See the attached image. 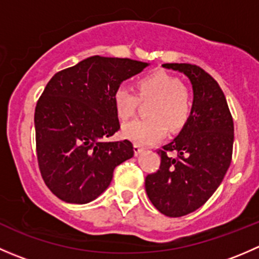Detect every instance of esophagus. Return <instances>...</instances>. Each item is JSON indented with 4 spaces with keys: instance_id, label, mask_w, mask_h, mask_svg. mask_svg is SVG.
<instances>
[{
    "instance_id": "esophagus-1",
    "label": "esophagus",
    "mask_w": 259,
    "mask_h": 259,
    "mask_svg": "<svg viewBox=\"0 0 259 259\" xmlns=\"http://www.w3.org/2000/svg\"><path fill=\"white\" fill-rule=\"evenodd\" d=\"M143 150H144V148H142V146L138 145V144H134V154H135V155L140 154Z\"/></svg>"
}]
</instances>
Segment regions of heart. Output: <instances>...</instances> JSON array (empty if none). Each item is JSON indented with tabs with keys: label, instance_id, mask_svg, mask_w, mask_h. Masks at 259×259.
<instances>
[{
	"label": "heart",
	"instance_id": "1",
	"mask_svg": "<svg viewBox=\"0 0 259 259\" xmlns=\"http://www.w3.org/2000/svg\"><path fill=\"white\" fill-rule=\"evenodd\" d=\"M113 101L117 116L127 120L139 110L140 104L150 103L146 119L134 120L122 126V135L138 145L160 142L170 129L182 130L192 117L193 95L176 75L156 71L138 81V94L125 85L115 89Z\"/></svg>",
	"mask_w": 259,
	"mask_h": 259
}]
</instances>
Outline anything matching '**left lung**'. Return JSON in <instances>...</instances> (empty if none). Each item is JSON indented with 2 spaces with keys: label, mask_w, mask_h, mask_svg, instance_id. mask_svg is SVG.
Here are the masks:
<instances>
[{
  "label": "left lung",
  "mask_w": 259,
  "mask_h": 259,
  "mask_svg": "<svg viewBox=\"0 0 259 259\" xmlns=\"http://www.w3.org/2000/svg\"><path fill=\"white\" fill-rule=\"evenodd\" d=\"M189 77L194 109L178 137L159 149L160 166L145 178L149 199L164 215L177 218L202 207L223 180L232 161L233 117L221 86L192 64H164ZM177 151V158L168 152Z\"/></svg>",
  "instance_id": "left-lung-1"
}]
</instances>
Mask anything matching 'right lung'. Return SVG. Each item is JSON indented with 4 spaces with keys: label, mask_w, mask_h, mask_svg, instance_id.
Listing matches in <instances>:
<instances>
[{
    "label": "right lung",
    "mask_w": 259,
    "mask_h": 259,
    "mask_svg": "<svg viewBox=\"0 0 259 259\" xmlns=\"http://www.w3.org/2000/svg\"><path fill=\"white\" fill-rule=\"evenodd\" d=\"M148 66L120 57L91 56L56 72L35 109L36 155L48 188L66 203L96 199L115 166L134 155L129 140L106 142L120 129L113 94Z\"/></svg>",
    "instance_id": "add662e5"
}]
</instances>
